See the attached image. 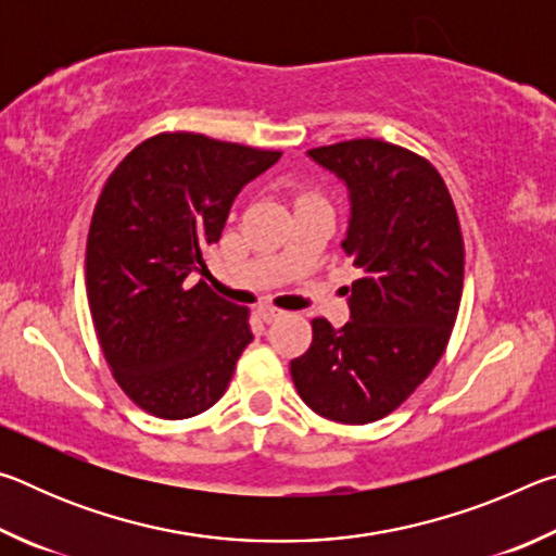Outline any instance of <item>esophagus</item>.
<instances>
[{"label": "esophagus", "mask_w": 556, "mask_h": 556, "mask_svg": "<svg viewBox=\"0 0 556 556\" xmlns=\"http://www.w3.org/2000/svg\"><path fill=\"white\" fill-rule=\"evenodd\" d=\"M257 316L265 324H271V321H279V318H285L287 312H281V308H277V306H260L257 308Z\"/></svg>", "instance_id": "esophagus-1"}]
</instances>
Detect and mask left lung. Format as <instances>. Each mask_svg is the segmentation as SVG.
<instances>
[{"instance_id": "left-lung-1", "label": "left lung", "mask_w": 556, "mask_h": 556, "mask_svg": "<svg viewBox=\"0 0 556 556\" xmlns=\"http://www.w3.org/2000/svg\"><path fill=\"white\" fill-rule=\"evenodd\" d=\"M345 181V255L361 279L345 287L351 321L314 318V338L291 361L299 397L341 425L388 417L434 370L464 291L456 205L429 159L382 139L308 149Z\"/></svg>"}]
</instances>
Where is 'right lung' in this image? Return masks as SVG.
I'll use <instances>...</instances> for the list:
<instances>
[{"mask_svg":"<svg viewBox=\"0 0 556 556\" xmlns=\"http://www.w3.org/2000/svg\"><path fill=\"white\" fill-rule=\"evenodd\" d=\"M279 156L162 131L102 186L88 232V304L112 378L139 409L188 419L228 390L252 341L250 308L191 275L205 269L235 195Z\"/></svg>","mask_w":556,"mask_h":556,"instance_id":"obj_1","label":"right lung"}]
</instances>
